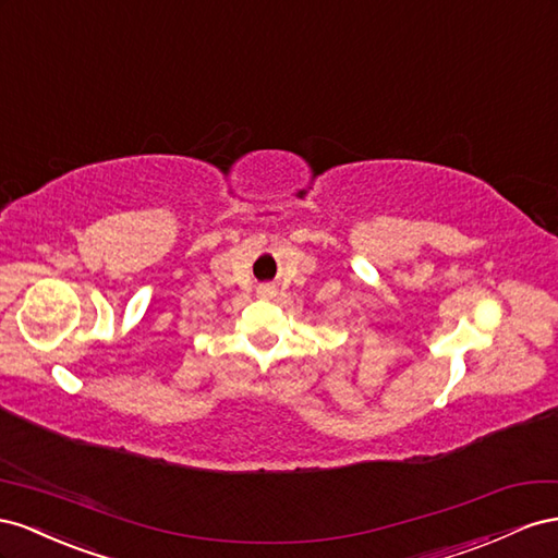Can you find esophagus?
<instances>
[{"instance_id": "esophagus-1", "label": "esophagus", "mask_w": 558, "mask_h": 558, "mask_svg": "<svg viewBox=\"0 0 558 558\" xmlns=\"http://www.w3.org/2000/svg\"><path fill=\"white\" fill-rule=\"evenodd\" d=\"M274 294H276V288H270V284H262V288H259V296H264V299L274 296Z\"/></svg>"}]
</instances>
